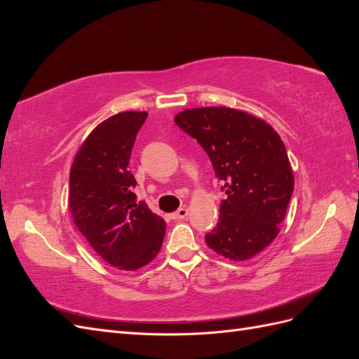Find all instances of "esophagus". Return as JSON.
<instances>
[{
	"instance_id": "1",
	"label": "esophagus",
	"mask_w": 359,
	"mask_h": 359,
	"mask_svg": "<svg viewBox=\"0 0 359 359\" xmlns=\"http://www.w3.org/2000/svg\"><path fill=\"white\" fill-rule=\"evenodd\" d=\"M187 214H189V210L186 208V206H184V208H180L178 211L170 214V219L172 220H181V219H184V217H187Z\"/></svg>"
}]
</instances>
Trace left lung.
<instances>
[{
  "mask_svg": "<svg viewBox=\"0 0 359 359\" xmlns=\"http://www.w3.org/2000/svg\"><path fill=\"white\" fill-rule=\"evenodd\" d=\"M173 121L198 140L224 184L206 244L235 262L256 256L278 235L295 184L283 140L264 119L224 106L186 109Z\"/></svg>",
  "mask_w": 359,
  "mask_h": 359,
  "instance_id": "8db88e82",
  "label": "left lung"
}]
</instances>
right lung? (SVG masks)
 I'll return each instance as SVG.
<instances>
[{"label": "right lung", "instance_id": "1", "mask_svg": "<svg viewBox=\"0 0 359 359\" xmlns=\"http://www.w3.org/2000/svg\"><path fill=\"white\" fill-rule=\"evenodd\" d=\"M147 112H119L83 140L70 169L69 210L85 240L104 262L136 271L160 252L166 223L136 202L128 161Z\"/></svg>", "mask_w": 359, "mask_h": 359}]
</instances>
